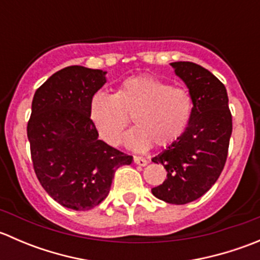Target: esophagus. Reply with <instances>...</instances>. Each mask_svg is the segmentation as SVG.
I'll list each match as a JSON object with an SVG mask.
<instances>
[{"label":"esophagus","instance_id":"34e87169","mask_svg":"<svg viewBox=\"0 0 260 260\" xmlns=\"http://www.w3.org/2000/svg\"><path fill=\"white\" fill-rule=\"evenodd\" d=\"M133 161H135L136 165H140V166H146V165L148 164V161L141 156H135L133 157Z\"/></svg>","mask_w":260,"mask_h":260}]
</instances>
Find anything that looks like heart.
<instances>
[{"label":"heart","mask_w":260,"mask_h":260,"mask_svg":"<svg viewBox=\"0 0 260 260\" xmlns=\"http://www.w3.org/2000/svg\"><path fill=\"white\" fill-rule=\"evenodd\" d=\"M192 111L187 89L149 75L128 78L114 94L96 93L89 108L99 137L111 146L119 145L128 117H132L135 127L125 135L124 145L133 151L176 141L187 128Z\"/></svg>","instance_id":"heart-1"}]
</instances>
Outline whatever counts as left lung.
<instances>
[{
	"instance_id": "1",
	"label": "left lung",
	"mask_w": 260,
	"mask_h": 260,
	"mask_svg": "<svg viewBox=\"0 0 260 260\" xmlns=\"http://www.w3.org/2000/svg\"><path fill=\"white\" fill-rule=\"evenodd\" d=\"M170 65L187 86L193 111L185 132L152 158L167 171V179L152 193L165 203L183 205L201 198L219 179L233 122L226 89L212 73L190 61Z\"/></svg>"
}]
</instances>
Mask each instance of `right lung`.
<instances>
[{
    "mask_svg": "<svg viewBox=\"0 0 260 260\" xmlns=\"http://www.w3.org/2000/svg\"><path fill=\"white\" fill-rule=\"evenodd\" d=\"M107 72L73 65L52 74L32 99L27 123L34 170L60 205L85 211L108 196L118 167L132 156L98 138L90 102L107 83Z\"/></svg>",
    "mask_w": 260,
    "mask_h": 260,
    "instance_id": "add662e5",
    "label": "right lung"
}]
</instances>
